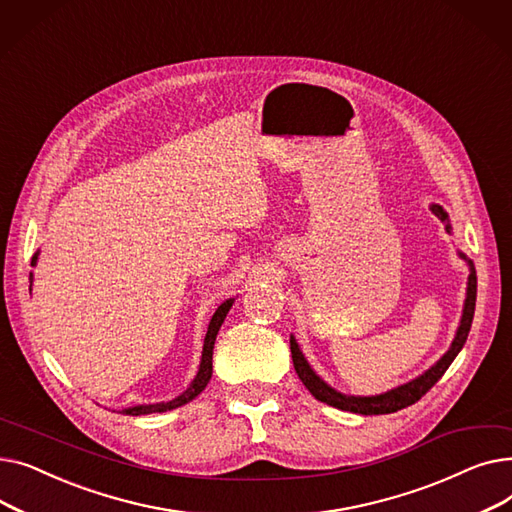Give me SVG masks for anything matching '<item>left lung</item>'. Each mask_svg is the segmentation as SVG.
I'll return each mask as SVG.
<instances>
[{
  "mask_svg": "<svg viewBox=\"0 0 512 512\" xmlns=\"http://www.w3.org/2000/svg\"><path fill=\"white\" fill-rule=\"evenodd\" d=\"M432 211L438 215L442 222H446V230L450 232V224H448V215L440 205H432ZM467 265H469V280H467V297H465V305H463V315H461V324L456 328L454 340L450 344L448 351L442 355V359L429 367L425 373H421L419 378L402 384L394 390H388L384 394H375V396H351V394H342L338 390H334L332 386H328L319 375L311 369V365L307 363L303 351L299 348V342L294 340V336H290V353H292V363H294V371L301 378V382L305 384V388L321 402H326L330 407H336L340 411H351V413H359V415H388V413H396L405 407L415 405V402L432 388L442 375L446 373V369L450 367V363L456 359V355L461 353V348L467 342L471 324H473V313H475V299H477V274H475V265L471 259H467V255L459 253Z\"/></svg>",
  "mask_w": 512,
  "mask_h": 512,
  "instance_id": "obj_1",
  "label": "left lung"
}]
</instances>
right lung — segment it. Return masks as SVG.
Returning <instances> with one entry per match:
<instances>
[{
    "label": "right lung",
    "mask_w": 512,
    "mask_h": 512,
    "mask_svg": "<svg viewBox=\"0 0 512 512\" xmlns=\"http://www.w3.org/2000/svg\"><path fill=\"white\" fill-rule=\"evenodd\" d=\"M37 257H39V251L33 255L31 259V265L35 267L37 265ZM29 282L33 286V272L29 276ZM31 290V288H29ZM234 299H228L224 301L218 309H215L211 321H209V328H207V334H205V340H203V353H201V363H199V371L195 375V380L191 382V386H188L180 396L168 400V402H155V405H139V407H130V409H124L122 413L126 415H149V413H164V411H172V409H178L182 405H186V402H191L193 398H197L205 386L209 384L211 380V373H213V365H211V359H213V344H215V336H218L224 319L232 307Z\"/></svg>",
    "instance_id": "add662e5"
}]
</instances>
